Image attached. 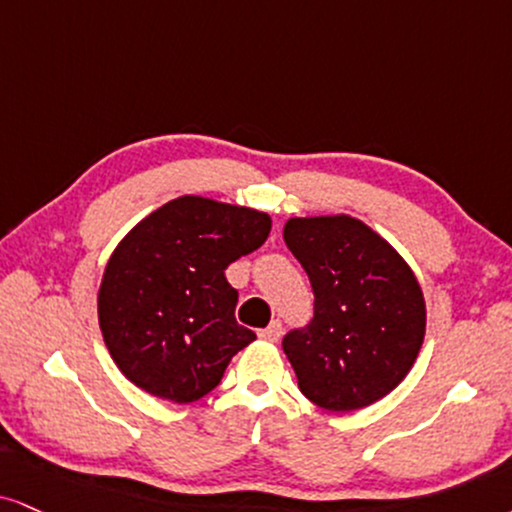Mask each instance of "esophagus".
Listing matches in <instances>:
<instances>
[{
  "instance_id": "1",
  "label": "esophagus",
  "mask_w": 512,
  "mask_h": 512,
  "mask_svg": "<svg viewBox=\"0 0 512 512\" xmlns=\"http://www.w3.org/2000/svg\"><path fill=\"white\" fill-rule=\"evenodd\" d=\"M258 337L263 339V342H277V339L282 337V323L280 320H273L266 330H258Z\"/></svg>"
}]
</instances>
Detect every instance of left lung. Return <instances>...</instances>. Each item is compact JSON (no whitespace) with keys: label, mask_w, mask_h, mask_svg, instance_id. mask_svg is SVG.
I'll use <instances>...</instances> for the list:
<instances>
[{"label":"left lung","mask_w":512,"mask_h":512,"mask_svg":"<svg viewBox=\"0 0 512 512\" xmlns=\"http://www.w3.org/2000/svg\"><path fill=\"white\" fill-rule=\"evenodd\" d=\"M285 242L315 294L311 323L282 339L301 394L332 413L380 401L408 375L425 339L418 277L351 216L289 218Z\"/></svg>","instance_id":"obj_1"}]
</instances>
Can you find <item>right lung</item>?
<instances>
[{
	"instance_id": "right-lung-1",
	"label": "right lung",
	"mask_w": 512,
	"mask_h": 512,
	"mask_svg": "<svg viewBox=\"0 0 512 512\" xmlns=\"http://www.w3.org/2000/svg\"><path fill=\"white\" fill-rule=\"evenodd\" d=\"M268 235V213L187 194L121 239L97 311L106 349L135 387L175 403L218 387L232 356L256 339L235 320L225 268Z\"/></svg>"
}]
</instances>
